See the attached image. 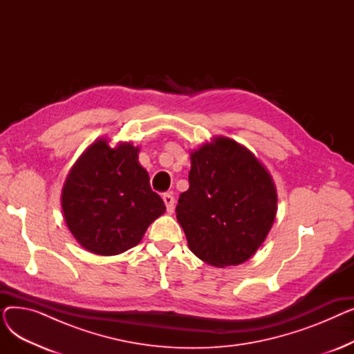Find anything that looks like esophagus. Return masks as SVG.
Instances as JSON below:
<instances>
[{"instance_id": "34e87169", "label": "esophagus", "mask_w": 354, "mask_h": 354, "mask_svg": "<svg viewBox=\"0 0 354 354\" xmlns=\"http://www.w3.org/2000/svg\"><path fill=\"white\" fill-rule=\"evenodd\" d=\"M163 202L166 205V211L172 214L174 212V203H175V198L171 195V194H165L163 195Z\"/></svg>"}]
</instances>
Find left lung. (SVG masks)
Instances as JSON below:
<instances>
[{
	"label": "left lung",
	"instance_id": "1",
	"mask_svg": "<svg viewBox=\"0 0 354 354\" xmlns=\"http://www.w3.org/2000/svg\"><path fill=\"white\" fill-rule=\"evenodd\" d=\"M189 189L176 218L191 251L215 267L243 264L264 243L277 212L274 182L247 147L228 138L191 155Z\"/></svg>",
	"mask_w": 354,
	"mask_h": 354
}]
</instances>
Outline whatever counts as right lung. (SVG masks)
I'll return each mask as SVG.
<instances>
[{
    "label": "right lung",
    "instance_id": "add662e5",
    "mask_svg": "<svg viewBox=\"0 0 354 354\" xmlns=\"http://www.w3.org/2000/svg\"><path fill=\"white\" fill-rule=\"evenodd\" d=\"M130 143H93L70 171L62 207L79 244L99 255H116L140 243L166 207Z\"/></svg>",
    "mask_w": 354,
    "mask_h": 354
}]
</instances>
